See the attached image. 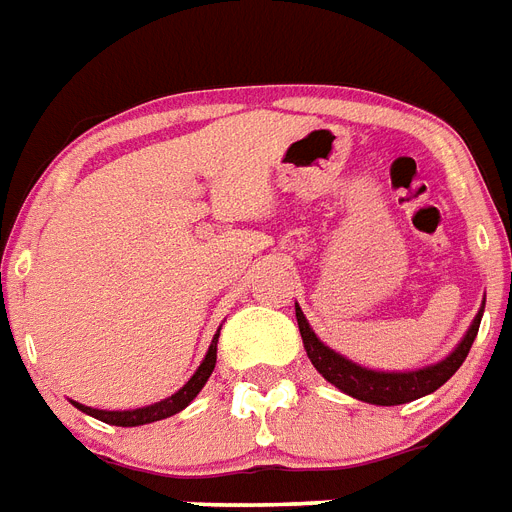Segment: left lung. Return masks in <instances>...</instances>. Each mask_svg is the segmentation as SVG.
<instances>
[{
    "label": "left lung",
    "mask_w": 512,
    "mask_h": 512,
    "mask_svg": "<svg viewBox=\"0 0 512 512\" xmlns=\"http://www.w3.org/2000/svg\"><path fill=\"white\" fill-rule=\"evenodd\" d=\"M484 305L486 300L481 303V311L476 313V319H473V324L468 327L465 337L457 342V348H454L449 356L436 361V364L422 366V369H412V372H380V369H369V366L356 364V361H350L348 356H342V353L332 350L316 337V332L311 329V324H308L305 313L300 311V305L297 303L295 316L297 327H300V335H303L305 353H308L311 364L316 366V372H319L324 380L332 382V385H335L337 390H342L345 396L358 398V401H364V404L398 406L428 396V393L441 388V385L460 369L462 361L468 358L470 345H473V340H476L478 335L481 316H484Z\"/></svg>",
    "instance_id": "obj_1"
}]
</instances>
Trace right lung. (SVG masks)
I'll return each instance as SVG.
<instances>
[{"instance_id":"right-lung-1","label":"right lung","mask_w":512,"mask_h":512,"mask_svg":"<svg viewBox=\"0 0 512 512\" xmlns=\"http://www.w3.org/2000/svg\"><path fill=\"white\" fill-rule=\"evenodd\" d=\"M217 337H220V329H217V335L212 337L209 342V350L204 361L199 364V369L193 372V377L185 382L183 388L172 393L170 398H162V401H156V404H148V406H140V409H124V412H108V409H92V406H84L79 401H71V404L79 409V412L90 414L95 420L100 422H108V425H119V428H138V425H148V422H156V420H167L172 414L183 412L185 406L191 404L193 398L199 396V390L207 385L209 374L215 372V364H217Z\"/></svg>"}]
</instances>
